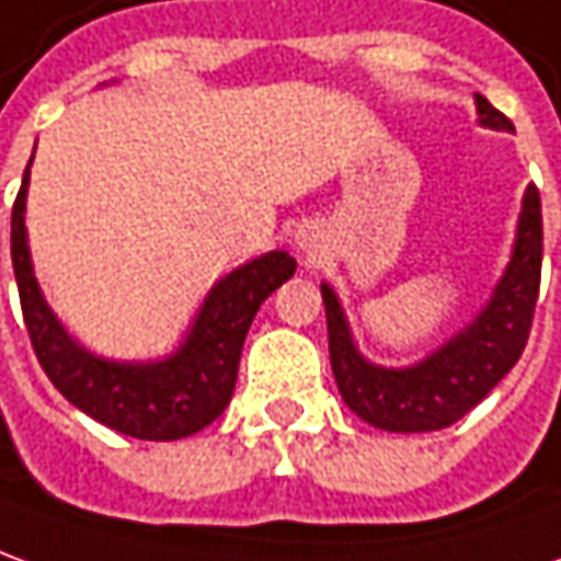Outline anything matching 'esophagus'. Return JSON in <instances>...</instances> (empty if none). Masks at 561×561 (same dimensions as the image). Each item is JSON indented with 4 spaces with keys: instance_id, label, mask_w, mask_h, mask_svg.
I'll use <instances>...</instances> for the list:
<instances>
[{
    "instance_id": "1",
    "label": "esophagus",
    "mask_w": 561,
    "mask_h": 561,
    "mask_svg": "<svg viewBox=\"0 0 561 561\" xmlns=\"http://www.w3.org/2000/svg\"><path fill=\"white\" fill-rule=\"evenodd\" d=\"M300 245H304V249H310V242H307V239H300Z\"/></svg>"
}]
</instances>
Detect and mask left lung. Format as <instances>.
<instances>
[{
  "label": "left lung",
  "mask_w": 561,
  "mask_h": 561,
  "mask_svg": "<svg viewBox=\"0 0 561 561\" xmlns=\"http://www.w3.org/2000/svg\"><path fill=\"white\" fill-rule=\"evenodd\" d=\"M482 125L513 128L489 98L476 94ZM540 261H543V217L540 193L528 186L519 217L516 251L491 304L470 329L460 331L439 353L414 368H377L353 350L341 304L329 285H322L325 316H329L331 371L344 402L371 426L390 433H426L460 421L489 396L501 377L519 362L528 344L535 304L540 291Z\"/></svg>",
  "instance_id": "8db88e82"
}]
</instances>
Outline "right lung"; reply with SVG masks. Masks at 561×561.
<instances>
[{"label":"right lung","mask_w":561,"mask_h":561,"mask_svg":"<svg viewBox=\"0 0 561 561\" xmlns=\"http://www.w3.org/2000/svg\"><path fill=\"white\" fill-rule=\"evenodd\" d=\"M26 181L30 169L11 208V264L30 344L48 380L76 409L135 439H184L220 417L236 387L251 319L282 282L295 276V257L273 251L230 273L208 295L186 344L171 359L156 365L94 359L72 344L39 295L24 230Z\"/></svg>","instance_id":"add662e5"}]
</instances>
